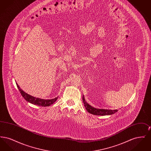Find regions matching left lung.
<instances>
[{
  "label": "left lung",
  "mask_w": 151,
  "mask_h": 151,
  "mask_svg": "<svg viewBox=\"0 0 151 151\" xmlns=\"http://www.w3.org/2000/svg\"><path fill=\"white\" fill-rule=\"evenodd\" d=\"M83 101L84 104L87 111L92 114L96 115H109L114 114L118 110H109V109H96L92 106L88 104L86 102L84 97L83 96Z\"/></svg>",
  "instance_id": "left-lung-1"
}]
</instances>
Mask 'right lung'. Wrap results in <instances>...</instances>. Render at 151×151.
Returning <instances> with one entry per match:
<instances>
[{
  "label": "right lung",
  "instance_id": "1",
  "mask_svg": "<svg viewBox=\"0 0 151 151\" xmlns=\"http://www.w3.org/2000/svg\"><path fill=\"white\" fill-rule=\"evenodd\" d=\"M16 83V86H17L20 93L22 94V96L24 97V99L27 101H28V102H30V104H32L33 105H36L40 106H43V107L49 106H50L51 105L54 104L58 99V97H55V99H51V100H45V99H39V98H36V97L32 96L28 94L25 93L20 88V86H19L17 83Z\"/></svg>",
  "mask_w": 151,
  "mask_h": 151
}]
</instances>
